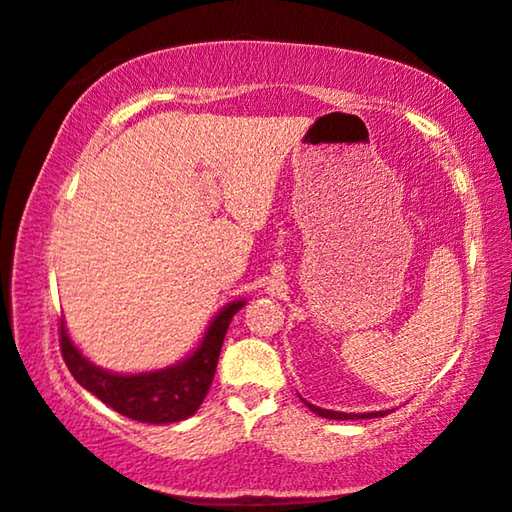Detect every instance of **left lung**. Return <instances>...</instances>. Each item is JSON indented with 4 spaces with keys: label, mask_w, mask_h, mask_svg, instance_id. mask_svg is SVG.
Masks as SVG:
<instances>
[{
    "label": "left lung",
    "mask_w": 512,
    "mask_h": 512,
    "mask_svg": "<svg viewBox=\"0 0 512 512\" xmlns=\"http://www.w3.org/2000/svg\"><path fill=\"white\" fill-rule=\"evenodd\" d=\"M306 406L313 410V413H318L320 417H329V420H355V417H383L385 410H378V413H362V415H352V413H336V410H325V408H318L313 406V403L306 401Z\"/></svg>",
    "instance_id": "1"
}]
</instances>
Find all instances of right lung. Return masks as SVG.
<instances>
[{"mask_svg": "<svg viewBox=\"0 0 512 512\" xmlns=\"http://www.w3.org/2000/svg\"><path fill=\"white\" fill-rule=\"evenodd\" d=\"M241 308L243 301L225 306V311H220L218 318L211 322L194 355L162 371L118 376V373L99 369L69 341L64 322H60V350L71 376L97 399H102L106 406L118 410L120 415L148 424L181 422L197 413L201 401H204L208 387L213 383L227 327Z\"/></svg>", "mask_w": 512, "mask_h": 512, "instance_id": "right-lung-1", "label": "right lung"}]
</instances>
